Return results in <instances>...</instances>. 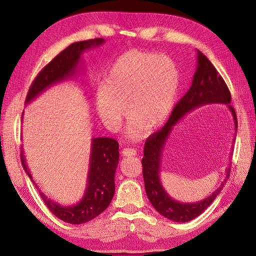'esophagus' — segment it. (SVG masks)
<instances>
[{
	"label": "esophagus",
	"mask_w": 256,
	"mask_h": 256,
	"mask_svg": "<svg viewBox=\"0 0 256 256\" xmlns=\"http://www.w3.org/2000/svg\"><path fill=\"white\" fill-rule=\"evenodd\" d=\"M122 154L125 156V157H131V156H136V150L132 149V148H125L122 151Z\"/></svg>",
	"instance_id": "obj_1"
}]
</instances>
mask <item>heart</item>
<instances>
[{
  "label": "heart",
  "mask_w": 256,
  "mask_h": 256,
  "mask_svg": "<svg viewBox=\"0 0 256 256\" xmlns=\"http://www.w3.org/2000/svg\"><path fill=\"white\" fill-rule=\"evenodd\" d=\"M178 89V68L170 58L128 50L112 64L106 86L97 89L96 110L102 123L116 131L123 122L126 106L128 136L138 140L148 128L154 130L166 122Z\"/></svg>",
  "instance_id": "1"
}]
</instances>
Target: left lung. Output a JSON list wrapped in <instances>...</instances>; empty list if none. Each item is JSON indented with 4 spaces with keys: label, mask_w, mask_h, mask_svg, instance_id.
Here are the masks:
<instances>
[{
    "label": "left lung",
    "mask_w": 256,
    "mask_h": 256,
    "mask_svg": "<svg viewBox=\"0 0 256 256\" xmlns=\"http://www.w3.org/2000/svg\"><path fill=\"white\" fill-rule=\"evenodd\" d=\"M196 62L198 66L193 76L192 86L183 98L176 104L170 118L164 124V126L146 138L144 150V157L142 158L141 162L142 167H144L142 172H144L146 193L151 204L160 214L176 222H188L200 216L214 201L216 196L222 190V186L229 178L230 168H227L226 178L210 196L194 203L175 201L164 190L159 177L162 151L172 128L188 112L196 110L198 107L209 105V104H226L229 110L232 112L235 130L237 131L236 112L234 107L229 105L232 96L226 82L216 70V68L212 66L209 58L203 55L200 50H198ZM234 142H235V138H234Z\"/></svg>",
    "instance_id": "left-lung-1"
}]
</instances>
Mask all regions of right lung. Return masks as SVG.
I'll list each match as a JSON object with an SVG mask.
<instances>
[{"label": "right lung", "mask_w": 256, "mask_h": 256, "mask_svg": "<svg viewBox=\"0 0 256 256\" xmlns=\"http://www.w3.org/2000/svg\"><path fill=\"white\" fill-rule=\"evenodd\" d=\"M102 38L73 42L47 64L38 73L36 79L30 86L26 98V104L32 102L47 88L58 82L68 80L76 74L84 52L102 45ZM24 115V112H22ZM118 142L110 138H94L90 152L89 172L86 180V188L84 198L76 206H60L52 201L38 190L32 180L29 168L26 164L24 151L21 150V164L29 178L40 190L42 201L50 211L58 219L68 224H80L88 222L106 210L115 193V172L118 164Z\"/></svg>", "instance_id": "right-lung-1"}]
</instances>
